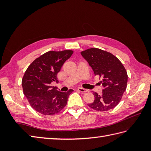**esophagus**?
<instances>
[{"label": "esophagus", "mask_w": 151, "mask_h": 151, "mask_svg": "<svg viewBox=\"0 0 151 151\" xmlns=\"http://www.w3.org/2000/svg\"><path fill=\"white\" fill-rule=\"evenodd\" d=\"M78 91H79L80 92H82V93H86V92L88 91L87 89H86L84 88H78Z\"/></svg>", "instance_id": "34e87169"}]
</instances>
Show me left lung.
I'll list each match as a JSON object with an SVG mask.
<instances>
[{
	"mask_svg": "<svg viewBox=\"0 0 151 151\" xmlns=\"http://www.w3.org/2000/svg\"><path fill=\"white\" fill-rule=\"evenodd\" d=\"M83 58L88 62L95 75L102 78V94L94 92V101L88 104L95 110L104 111L119 103L127 89L128 75L123 65L117 57L103 50L91 48L82 51Z\"/></svg>",
	"mask_w": 151,
	"mask_h": 151,
	"instance_id": "1",
	"label": "left lung"
}]
</instances>
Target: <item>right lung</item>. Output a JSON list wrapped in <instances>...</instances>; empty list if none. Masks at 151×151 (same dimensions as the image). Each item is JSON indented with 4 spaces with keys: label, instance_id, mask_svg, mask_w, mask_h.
<instances>
[{
    "label": "right lung",
    "instance_id": "add662e5",
    "mask_svg": "<svg viewBox=\"0 0 151 151\" xmlns=\"http://www.w3.org/2000/svg\"><path fill=\"white\" fill-rule=\"evenodd\" d=\"M73 51H49L37 58L28 67L22 79L25 97L34 110L43 115H52L65 106L69 96L73 91L58 90L51 82L58 83L57 75L63 64Z\"/></svg>",
    "mask_w": 151,
    "mask_h": 151
}]
</instances>
